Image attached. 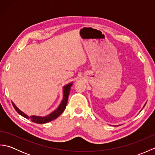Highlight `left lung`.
<instances>
[{
	"instance_id": "obj_1",
	"label": "left lung",
	"mask_w": 155,
	"mask_h": 155,
	"mask_svg": "<svg viewBox=\"0 0 155 155\" xmlns=\"http://www.w3.org/2000/svg\"><path fill=\"white\" fill-rule=\"evenodd\" d=\"M145 105H146V104H144V107H143V108H144V106H145Z\"/></svg>"
}]
</instances>
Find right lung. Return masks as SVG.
<instances>
[{
    "mask_svg": "<svg viewBox=\"0 0 155 155\" xmlns=\"http://www.w3.org/2000/svg\"><path fill=\"white\" fill-rule=\"evenodd\" d=\"M72 83H70L67 85H66L65 87H64V88H63V93H64L63 99H62L61 104L59 105V107L57 109L55 110L54 112H52L51 114L48 115V116H46L45 117H37V116H31L29 117L25 113H22L21 110H20L18 108L15 106V104L12 102V106L14 107L15 109L16 110V112H17L19 114H21V116L24 117L26 118H27V119H31L32 122H34V123H37V124H43V123H48V122L52 121V120L56 119V118H57L62 113H63V111L66 108V107H67L68 95H69V93H70L71 87L72 86Z\"/></svg>",
    "mask_w": 155,
    "mask_h": 155,
    "instance_id": "add662e5",
    "label": "right lung"
}]
</instances>
